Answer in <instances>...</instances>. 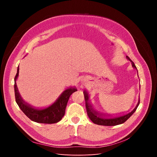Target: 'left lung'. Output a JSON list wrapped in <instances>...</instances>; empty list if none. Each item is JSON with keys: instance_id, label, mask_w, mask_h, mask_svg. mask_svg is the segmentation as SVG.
Returning a JSON list of instances; mask_svg holds the SVG:
<instances>
[{"instance_id": "1", "label": "left lung", "mask_w": 157, "mask_h": 157, "mask_svg": "<svg viewBox=\"0 0 157 157\" xmlns=\"http://www.w3.org/2000/svg\"><path fill=\"white\" fill-rule=\"evenodd\" d=\"M126 58L127 59L130 60L131 61L132 67L137 69L134 63L130 59L129 57L126 56ZM84 96L85 102H86V108L87 111V114H88V117L90 118V119L91 120L94 124H96L98 125H102V126H116L118 124H121L122 123L125 122L128 118H129L133 114H134V113L136 111V110L140 104V99H139V101L137 103V105L131 112L126 114V115H123L122 116L107 118L105 117V115H104V117H103V114L99 113L96 110H94L92 105L90 104L89 101V95L86 90H84Z\"/></svg>"}]
</instances>
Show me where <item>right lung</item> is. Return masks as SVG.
<instances>
[{
    "instance_id": "obj_1",
    "label": "right lung",
    "mask_w": 157,
    "mask_h": 157,
    "mask_svg": "<svg viewBox=\"0 0 157 157\" xmlns=\"http://www.w3.org/2000/svg\"><path fill=\"white\" fill-rule=\"evenodd\" d=\"M19 66L17 73L14 78V92L16 101L21 110L25 115L33 121L43 123V124H54L61 120L65 115V108L69 97L73 92L77 91L75 88L71 87L63 92L57 100L50 106L44 109H36L23 101L17 88L16 80L19 75Z\"/></svg>"
}]
</instances>
